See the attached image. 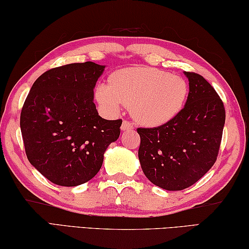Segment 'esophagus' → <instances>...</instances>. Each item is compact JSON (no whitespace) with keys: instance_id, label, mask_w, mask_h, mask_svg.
<instances>
[{"instance_id":"1","label":"esophagus","mask_w":249,"mask_h":249,"mask_svg":"<svg viewBox=\"0 0 249 249\" xmlns=\"http://www.w3.org/2000/svg\"><path fill=\"white\" fill-rule=\"evenodd\" d=\"M121 128H122V130H129V129H133V125L128 121H123Z\"/></svg>"}]
</instances>
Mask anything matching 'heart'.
I'll return each mask as SVG.
<instances>
[{"label":"heart","mask_w":249,"mask_h":249,"mask_svg":"<svg viewBox=\"0 0 249 249\" xmlns=\"http://www.w3.org/2000/svg\"><path fill=\"white\" fill-rule=\"evenodd\" d=\"M188 93L183 78L149 67L121 69L109 77V84L102 82L95 88V99L105 111L116 114L122 105H127L135 121L145 126L175 119Z\"/></svg>","instance_id":"obj_1"}]
</instances>
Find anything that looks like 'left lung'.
I'll use <instances>...</instances> for the list:
<instances>
[{
  "instance_id": "1",
  "label": "left lung",
  "mask_w": 249,
  "mask_h": 249,
  "mask_svg": "<svg viewBox=\"0 0 249 249\" xmlns=\"http://www.w3.org/2000/svg\"><path fill=\"white\" fill-rule=\"evenodd\" d=\"M189 80L187 102L175 119L153 128H137L138 158L150 182L168 191L191 187L216 161L225 108L214 88L196 72Z\"/></svg>"
}]
</instances>
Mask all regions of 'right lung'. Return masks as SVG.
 <instances>
[{"label": "right lung", "instance_id": "right-lung-1", "mask_svg": "<svg viewBox=\"0 0 249 249\" xmlns=\"http://www.w3.org/2000/svg\"><path fill=\"white\" fill-rule=\"evenodd\" d=\"M104 68L91 61L53 68L34 82L25 100L20 130L27 159L54 184L91 180L120 136L122 120L102 119L93 102Z\"/></svg>", "mask_w": 249, "mask_h": 249}]
</instances>
